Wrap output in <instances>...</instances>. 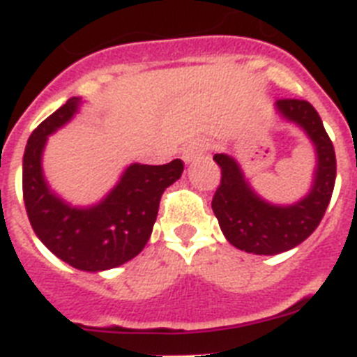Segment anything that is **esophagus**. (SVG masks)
<instances>
[{"mask_svg": "<svg viewBox=\"0 0 357 357\" xmlns=\"http://www.w3.org/2000/svg\"><path fill=\"white\" fill-rule=\"evenodd\" d=\"M206 149H208V146H206L202 140H193V142H190L184 149H182V160H184L185 164H190V162L202 157L206 153Z\"/></svg>", "mask_w": 357, "mask_h": 357, "instance_id": "obj_1", "label": "esophagus"}]
</instances>
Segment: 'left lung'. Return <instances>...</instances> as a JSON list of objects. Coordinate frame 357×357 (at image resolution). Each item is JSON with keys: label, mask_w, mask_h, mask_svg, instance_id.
<instances>
[{"label": "left lung", "mask_w": 357, "mask_h": 357, "mask_svg": "<svg viewBox=\"0 0 357 357\" xmlns=\"http://www.w3.org/2000/svg\"><path fill=\"white\" fill-rule=\"evenodd\" d=\"M275 111L296 123L316 149V169L308 193L294 204H272L257 195L243 169L228 153H217L220 185L211 208L225 237L235 248L255 255H278L301 244L314 234L331 202L335 184V153L319 114L306 100H278Z\"/></svg>", "instance_id": "8db88e82"}]
</instances>
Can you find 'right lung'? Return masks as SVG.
I'll return each instance as SVG.
<instances>
[{"instance_id":"right-lung-1","label":"right lung","mask_w":357,"mask_h":357,"mask_svg":"<svg viewBox=\"0 0 357 357\" xmlns=\"http://www.w3.org/2000/svg\"><path fill=\"white\" fill-rule=\"evenodd\" d=\"M82 98L67 100L32 131L23 155V200L34 234L56 257L84 272H104L142 252L157 220L160 197L181 178L182 160L164 166L131 164L104 199L73 206L47 184L41 158L47 138L78 113Z\"/></svg>"}]
</instances>
